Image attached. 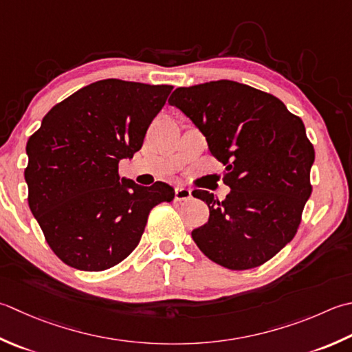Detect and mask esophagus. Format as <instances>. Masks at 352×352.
Listing matches in <instances>:
<instances>
[{"instance_id":"esophagus-1","label":"esophagus","mask_w":352,"mask_h":352,"mask_svg":"<svg viewBox=\"0 0 352 352\" xmlns=\"http://www.w3.org/2000/svg\"><path fill=\"white\" fill-rule=\"evenodd\" d=\"M192 197V192L186 188H182V186H178L175 188V201H188Z\"/></svg>"}]
</instances>
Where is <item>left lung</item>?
Here are the masks:
<instances>
[{
	"label": "left lung",
	"mask_w": 352,
	"mask_h": 352,
	"mask_svg": "<svg viewBox=\"0 0 352 352\" xmlns=\"http://www.w3.org/2000/svg\"><path fill=\"white\" fill-rule=\"evenodd\" d=\"M201 131L226 170V199L197 189L209 221L192 232L198 249L230 270L263 265L294 238L311 195L314 148L304 122L273 94L233 80L177 88L169 98Z\"/></svg>",
	"instance_id": "left-lung-1"
}]
</instances>
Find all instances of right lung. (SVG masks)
Segmentation results:
<instances>
[{
	"mask_svg": "<svg viewBox=\"0 0 352 352\" xmlns=\"http://www.w3.org/2000/svg\"><path fill=\"white\" fill-rule=\"evenodd\" d=\"M170 85L105 79L78 89L45 114L27 142L29 206L54 254L73 268L102 272L129 256L149 212L175 192L120 182L166 103Z\"/></svg>",
	"mask_w": 352,
	"mask_h": 352,
	"instance_id": "obj_1",
	"label": "right lung"
}]
</instances>
